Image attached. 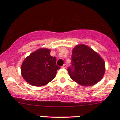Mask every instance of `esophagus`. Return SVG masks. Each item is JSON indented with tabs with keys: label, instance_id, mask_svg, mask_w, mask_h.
Returning <instances> with one entry per match:
<instances>
[{
	"label": "esophagus",
	"instance_id": "obj_1",
	"mask_svg": "<svg viewBox=\"0 0 120 120\" xmlns=\"http://www.w3.org/2000/svg\"><path fill=\"white\" fill-rule=\"evenodd\" d=\"M67 67V65L66 64H64L63 66H62V68H66Z\"/></svg>",
	"mask_w": 120,
	"mask_h": 120
}]
</instances>
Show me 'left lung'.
I'll list each match as a JSON object with an SVG mask.
<instances>
[{"label":"left lung","mask_w":120,"mask_h":120,"mask_svg":"<svg viewBox=\"0 0 120 120\" xmlns=\"http://www.w3.org/2000/svg\"><path fill=\"white\" fill-rule=\"evenodd\" d=\"M105 71L104 60L93 49L83 44L73 49L68 71L74 81L83 86H93L102 79Z\"/></svg>","instance_id":"obj_1"}]
</instances>
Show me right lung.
<instances>
[{"instance_id": "add662e5", "label": "right lung", "mask_w": 120, "mask_h": 120, "mask_svg": "<svg viewBox=\"0 0 120 120\" xmlns=\"http://www.w3.org/2000/svg\"><path fill=\"white\" fill-rule=\"evenodd\" d=\"M50 49L42 48L33 52L24 60L21 71L27 83L34 86H42L53 80L60 68L56 59L50 55Z\"/></svg>"}]
</instances>
